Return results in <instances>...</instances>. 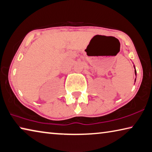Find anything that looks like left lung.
Masks as SVG:
<instances>
[{"label":"left lung","mask_w":152,"mask_h":152,"mask_svg":"<svg viewBox=\"0 0 152 152\" xmlns=\"http://www.w3.org/2000/svg\"><path fill=\"white\" fill-rule=\"evenodd\" d=\"M134 69H135V67H134ZM134 73H135V74H137V71H136V69H135V70H134ZM135 80H136V79H135V80H134V83H135Z\"/></svg>","instance_id":"1"}]
</instances>
